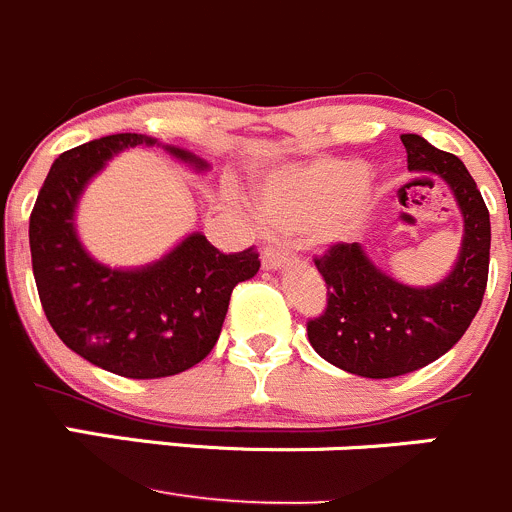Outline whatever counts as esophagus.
<instances>
[{"instance_id":"1","label":"esophagus","mask_w":512,"mask_h":512,"mask_svg":"<svg viewBox=\"0 0 512 512\" xmlns=\"http://www.w3.org/2000/svg\"><path fill=\"white\" fill-rule=\"evenodd\" d=\"M287 260H290V252L282 250V247H265V252H262V267L265 270H277Z\"/></svg>"}]
</instances>
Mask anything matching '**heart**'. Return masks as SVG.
Returning <instances> with one entry per match:
<instances>
[{"mask_svg":"<svg viewBox=\"0 0 512 512\" xmlns=\"http://www.w3.org/2000/svg\"><path fill=\"white\" fill-rule=\"evenodd\" d=\"M367 170L360 162L325 160L290 172L265 187L262 207L267 220L285 232L322 227L327 240H340L355 227L350 202L362 190Z\"/></svg>","mask_w":512,"mask_h":512,"instance_id":"obj_1","label":"heart"}]
</instances>
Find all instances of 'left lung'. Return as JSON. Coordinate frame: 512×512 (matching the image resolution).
Returning a JSON list of instances; mask_svg holds the SVG:
<instances>
[{
  "label": "left lung",
  "mask_w": 512,
  "mask_h": 512,
  "mask_svg": "<svg viewBox=\"0 0 512 512\" xmlns=\"http://www.w3.org/2000/svg\"><path fill=\"white\" fill-rule=\"evenodd\" d=\"M408 170L438 175L453 190L465 220L455 270L435 287H408L377 270L357 242H335L312 257L327 285V305L307 320L320 357L360 377H398L450 350L483 305L490 267V215L463 162L403 135Z\"/></svg>",
  "instance_id": "8db88e82"
}]
</instances>
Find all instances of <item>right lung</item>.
Returning a JSON list of instances; mask_svg holds the SVG:
<instances>
[{
  "label": "right lung",
  "instance_id": "obj_1",
  "mask_svg": "<svg viewBox=\"0 0 512 512\" xmlns=\"http://www.w3.org/2000/svg\"><path fill=\"white\" fill-rule=\"evenodd\" d=\"M137 145L155 140L122 132L62 152L29 215V250L39 302L59 340L114 375L157 380L210 355L232 290L257 275L260 252L247 247L225 255L205 235H190L142 270L94 262L74 235V207L109 157ZM167 152L207 167L185 150Z\"/></svg>",
  "mask_w": 512,
  "mask_h": 512
}]
</instances>
